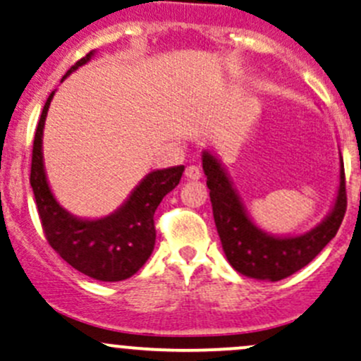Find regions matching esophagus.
<instances>
[{"label": "esophagus", "instance_id": "esophagus-1", "mask_svg": "<svg viewBox=\"0 0 361 361\" xmlns=\"http://www.w3.org/2000/svg\"><path fill=\"white\" fill-rule=\"evenodd\" d=\"M200 176H202V173H200V169L197 168V166H188L187 169H185V178L190 181H197L200 180Z\"/></svg>", "mask_w": 361, "mask_h": 361}]
</instances>
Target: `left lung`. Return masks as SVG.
Returning a JSON list of instances; mask_svg holds the SVG:
<instances>
[{
  "label": "left lung",
  "instance_id": "obj_1",
  "mask_svg": "<svg viewBox=\"0 0 361 361\" xmlns=\"http://www.w3.org/2000/svg\"><path fill=\"white\" fill-rule=\"evenodd\" d=\"M202 168L207 176L212 214L226 259L238 273L250 279L276 282L305 268L336 237L346 214L344 164H341V185L336 206L327 219L301 237L287 238L271 237L254 226L231 188L225 171L209 152H204Z\"/></svg>",
  "mask_w": 361,
  "mask_h": 361
}]
</instances>
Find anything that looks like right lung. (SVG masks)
I'll use <instances>...</instances> for the list:
<instances>
[{
  "label": "right lung",
  "instance_id": "add662e5",
  "mask_svg": "<svg viewBox=\"0 0 361 361\" xmlns=\"http://www.w3.org/2000/svg\"><path fill=\"white\" fill-rule=\"evenodd\" d=\"M93 53L82 56L67 71L63 79L86 63ZM53 93L48 97L37 123L30 162V187L44 237L63 261L102 282L130 279L149 259L155 244L154 214L166 193L180 183L183 166L154 171L135 188L130 199L114 214L97 221L79 219L56 204L48 187L41 154V136Z\"/></svg>",
  "mask_w": 361,
  "mask_h": 361
}]
</instances>
